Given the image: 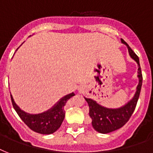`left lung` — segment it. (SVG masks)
Wrapping results in <instances>:
<instances>
[{
  "label": "left lung",
  "instance_id": "8db88e82",
  "mask_svg": "<svg viewBox=\"0 0 153 153\" xmlns=\"http://www.w3.org/2000/svg\"><path fill=\"white\" fill-rule=\"evenodd\" d=\"M121 43L126 44L128 48V51L130 57L137 62L138 65L137 77L139 83L137 87V91L133 98L125 105L117 109H109L102 106L95 101L91 98H84L89 105V115L92 119V126L97 132L101 133H109L121 128L129 120L137 103L140 96L141 86H142V73L140 69L139 58L134 51L130 48L128 44L124 39H121Z\"/></svg>",
  "mask_w": 153,
  "mask_h": 153
}]
</instances>
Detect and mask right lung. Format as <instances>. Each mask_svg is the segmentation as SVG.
Listing matches in <instances>:
<instances>
[{"mask_svg": "<svg viewBox=\"0 0 153 153\" xmlns=\"http://www.w3.org/2000/svg\"><path fill=\"white\" fill-rule=\"evenodd\" d=\"M74 96V93L69 94L62 98L56 104L48 111L38 114H30L25 113L16 104L13 96L11 99L13 108L24 122L32 130L41 134H51L59 128L65 117L64 106L67 100Z\"/></svg>", "mask_w": 153, "mask_h": 153, "instance_id": "obj_1", "label": "right lung"}]
</instances>
